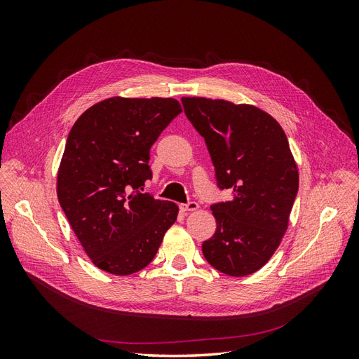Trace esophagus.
<instances>
[{"instance_id": "obj_1", "label": "esophagus", "mask_w": 359, "mask_h": 359, "mask_svg": "<svg viewBox=\"0 0 359 359\" xmlns=\"http://www.w3.org/2000/svg\"><path fill=\"white\" fill-rule=\"evenodd\" d=\"M180 208H181V211H184V212H186V211H194V210L199 208V203L194 202V201H190V202H187V203H181Z\"/></svg>"}]
</instances>
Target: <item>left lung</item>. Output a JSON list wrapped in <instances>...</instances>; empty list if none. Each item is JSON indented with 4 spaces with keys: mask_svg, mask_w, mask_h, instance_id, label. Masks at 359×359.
Listing matches in <instances>:
<instances>
[{
    "mask_svg": "<svg viewBox=\"0 0 359 359\" xmlns=\"http://www.w3.org/2000/svg\"><path fill=\"white\" fill-rule=\"evenodd\" d=\"M189 121L205 139L217 187L232 198L215 202L217 229L203 241L211 266L243 277L262 268L283 238L298 193V169L283 128L266 112L205 97H182Z\"/></svg>",
    "mask_w": 359,
    "mask_h": 359,
    "instance_id": "left-lung-1",
    "label": "left lung"
}]
</instances>
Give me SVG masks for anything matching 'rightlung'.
Masks as SVG:
<instances>
[{
    "label": "right lung",
    "instance_id": "obj_1",
    "mask_svg": "<svg viewBox=\"0 0 359 359\" xmlns=\"http://www.w3.org/2000/svg\"><path fill=\"white\" fill-rule=\"evenodd\" d=\"M182 112L175 99L112 97L72 127L58 170V201L93 264L128 276L154 259L178 206L142 193L149 149Z\"/></svg>",
    "mask_w": 359,
    "mask_h": 359
}]
</instances>
